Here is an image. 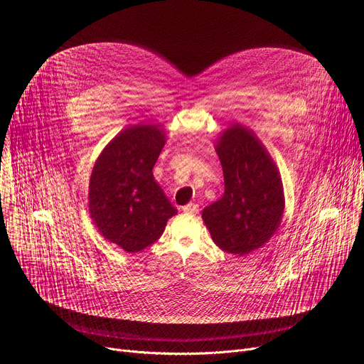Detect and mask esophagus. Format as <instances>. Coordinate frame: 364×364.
<instances>
[{"label":"esophagus","instance_id":"1","mask_svg":"<svg viewBox=\"0 0 364 364\" xmlns=\"http://www.w3.org/2000/svg\"><path fill=\"white\" fill-rule=\"evenodd\" d=\"M183 212L196 215V213L198 212V204H196V203H188V204H186V205L183 207Z\"/></svg>","mask_w":364,"mask_h":364}]
</instances>
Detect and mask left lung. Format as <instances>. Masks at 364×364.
<instances>
[{
	"mask_svg": "<svg viewBox=\"0 0 364 364\" xmlns=\"http://www.w3.org/2000/svg\"><path fill=\"white\" fill-rule=\"evenodd\" d=\"M225 194L203 210L213 242L237 256L264 246L281 225L284 188L278 168L256 135L233 124L219 138Z\"/></svg>",
	"mask_w": 364,
	"mask_h": 364,
	"instance_id": "1",
	"label": "left lung"
}]
</instances>
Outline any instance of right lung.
Listing matches in <instances>:
<instances>
[{
  "instance_id": "right-lung-1",
  "label": "right lung",
  "mask_w": 364,
  "mask_h": 364,
  "mask_svg": "<svg viewBox=\"0 0 364 364\" xmlns=\"http://www.w3.org/2000/svg\"><path fill=\"white\" fill-rule=\"evenodd\" d=\"M166 144L160 125L119 132L100 152L89 181L90 218L109 242L135 253L163 235L177 209L154 180L152 167Z\"/></svg>"
}]
</instances>
